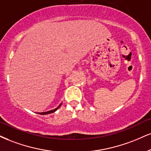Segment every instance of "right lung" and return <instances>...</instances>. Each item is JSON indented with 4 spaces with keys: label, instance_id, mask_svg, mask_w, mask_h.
I'll use <instances>...</instances> for the list:
<instances>
[{
    "label": "right lung",
    "instance_id": "obj_1",
    "mask_svg": "<svg viewBox=\"0 0 151 151\" xmlns=\"http://www.w3.org/2000/svg\"><path fill=\"white\" fill-rule=\"evenodd\" d=\"M61 103L59 104V106L57 107V108H56V109H53V110H51V111H46V112H42V113H38V114H40V115H47V114H50V113H55L56 111H57V109H59V107L61 106Z\"/></svg>",
    "mask_w": 151,
    "mask_h": 151
}]
</instances>
